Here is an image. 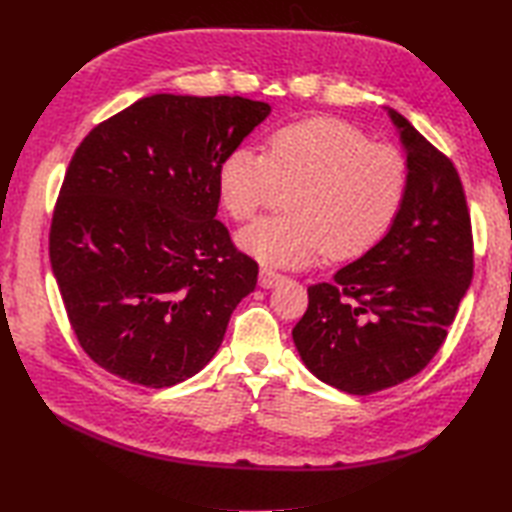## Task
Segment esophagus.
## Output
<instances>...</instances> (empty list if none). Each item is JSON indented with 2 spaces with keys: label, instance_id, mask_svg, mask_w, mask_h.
<instances>
[{
  "label": "esophagus",
  "instance_id": "obj_1",
  "mask_svg": "<svg viewBox=\"0 0 512 512\" xmlns=\"http://www.w3.org/2000/svg\"><path fill=\"white\" fill-rule=\"evenodd\" d=\"M279 281H284V275L281 273H275V270H270V268L259 270V286L262 288H273L279 284Z\"/></svg>",
  "mask_w": 512,
  "mask_h": 512
}]
</instances>
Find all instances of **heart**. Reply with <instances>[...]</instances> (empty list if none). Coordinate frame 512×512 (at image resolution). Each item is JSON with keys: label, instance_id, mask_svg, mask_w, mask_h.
<instances>
[{"label": "heart", "instance_id": "1", "mask_svg": "<svg viewBox=\"0 0 512 512\" xmlns=\"http://www.w3.org/2000/svg\"><path fill=\"white\" fill-rule=\"evenodd\" d=\"M288 193V215L264 217L237 235L266 266H303L328 253L356 259L385 239L409 193V162L352 123L312 116L277 127L266 151L235 147L217 169V195L237 222Z\"/></svg>", "mask_w": 512, "mask_h": 512}]
</instances>
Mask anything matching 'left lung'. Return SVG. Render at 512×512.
Wrapping results in <instances>:
<instances>
[{
  "label": "left lung",
  "instance_id": "left-lung-1",
  "mask_svg": "<svg viewBox=\"0 0 512 512\" xmlns=\"http://www.w3.org/2000/svg\"><path fill=\"white\" fill-rule=\"evenodd\" d=\"M409 162L396 224L334 281L308 288L292 330L310 372L354 396L416 376L438 354L473 279V233L460 173L449 156L389 110Z\"/></svg>",
  "mask_w": 512,
  "mask_h": 512
}]
</instances>
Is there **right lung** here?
I'll list each match as a JSON object with an SVG mask.
<instances>
[{
  "mask_svg": "<svg viewBox=\"0 0 512 512\" xmlns=\"http://www.w3.org/2000/svg\"><path fill=\"white\" fill-rule=\"evenodd\" d=\"M268 114L244 96L154 94L76 147L52 213L50 264L96 365L162 389L215 356L259 273L215 220L217 169Z\"/></svg>",
  "mask_w": 512,
  "mask_h": 512,
  "instance_id": "right-lung-1",
  "label": "right lung"
}]
</instances>
